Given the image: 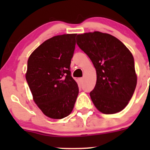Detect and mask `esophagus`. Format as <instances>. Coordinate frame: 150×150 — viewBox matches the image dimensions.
<instances>
[{
    "mask_svg": "<svg viewBox=\"0 0 150 150\" xmlns=\"http://www.w3.org/2000/svg\"><path fill=\"white\" fill-rule=\"evenodd\" d=\"M83 81V78H79V82H80V83H82Z\"/></svg>",
    "mask_w": 150,
    "mask_h": 150,
    "instance_id": "obj_1",
    "label": "esophagus"
}]
</instances>
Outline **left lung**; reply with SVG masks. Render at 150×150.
Listing matches in <instances>:
<instances>
[{
	"label": "left lung",
	"mask_w": 150,
	"mask_h": 150,
	"mask_svg": "<svg viewBox=\"0 0 150 150\" xmlns=\"http://www.w3.org/2000/svg\"><path fill=\"white\" fill-rule=\"evenodd\" d=\"M76 40L96 71V86L90 93L94 106L104 114L122 111L137 83L131 52L115 37L99 31L79 34Z\"/></svg>",
	"instance_id": "1"
}]
</instances>
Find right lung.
I'll return each mask as SVG.
<instances>
[{
  "label": "right lung",
  "instance_id": "add662e5",
  "mask_svg": "<svg viewBox=\"0 0 150 150\" xmlns=\"http://www.w3.org/2000/svg\"><path fill=\"white\" fill-rule=\"evenodd\" d=\"M75 36H54L38 47L28 59L25 76L33 101L50 118L69 115L78 97V84L69 70Z\"/></svg>",
  "mask_w": 150,
  "mask_h": 150
}]
</instances>
